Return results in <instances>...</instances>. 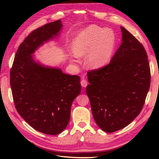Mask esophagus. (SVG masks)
Segmentation results:
<instances>
[{
	"mask_svg": "<svg viewBox=\"0 0 159 159\" xmlns=\"http://www.w3.org/2000/svg\"><path fill=\"white\" fill-rule=\"evenodd\" d=\"M80 84H81V86L83 87V88H86L88 85V81L85 79H82L80 82Z\"/></svg>",
	"mask_w": 159,
	"mask_h": 159,
	"instance_id": "obj_1",
	"label": "esophagus"
}]
</instances>
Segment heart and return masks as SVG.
Masks as SVG:
<instances>
[{"label": "heart", "mask_w": 159, "mask_h": 159, "mask_svg": "<svg viewBox=\"0 0 159 159\" xmlns=\"http://www.w3.org/2000/svg\"><path fill=\"white\" fill-rule=\"evenodd\" d=\"M115 33L110 28L91 25L75 38L72 53L76 57L86 55V64L91 69H99L110 61L116 47Z\"/></svg>", "instance_id": "obj_1"}]
</instances>
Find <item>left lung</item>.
<instances>
[{"mask_svg": "<svg viewBox=\"0 0 159 159\" xmlns=\"http://www.w3.org/2000/svg\"><path fill=\"white\" fill-rule=\"evenodd\" d=\"M120 29L122 44L110 64L88 73L86 93L93 118L107 133L125 128L137 117L150 86L144 48L127 30Z\"/></svg>", "mask_w": 159, "mask_h": 159, "instance_id": "1", "label": "left lung"}]
</instances>
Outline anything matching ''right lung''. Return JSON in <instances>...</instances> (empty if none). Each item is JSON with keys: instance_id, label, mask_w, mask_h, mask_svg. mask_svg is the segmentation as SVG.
I'll return each instance as SVG.
<instances>
[{"instance_id": "obj_1", "label": "right lung", "mask_w": 159, "mask_h": 159, "mask_svg": "<svg viewBox=\"0 0 159 159\" xmlns=\"http://www.w3.org/2000/svg\"><path fill=\"white\" fill-rule=\"evenodd\" d=\"M62 28L58 20L33 31L19 46L10 71L16 111L33 128L52 135L68 126L72 102L80 93V78L43 65L33 54L59 35Z\"/></svg>"}]
</instances>
